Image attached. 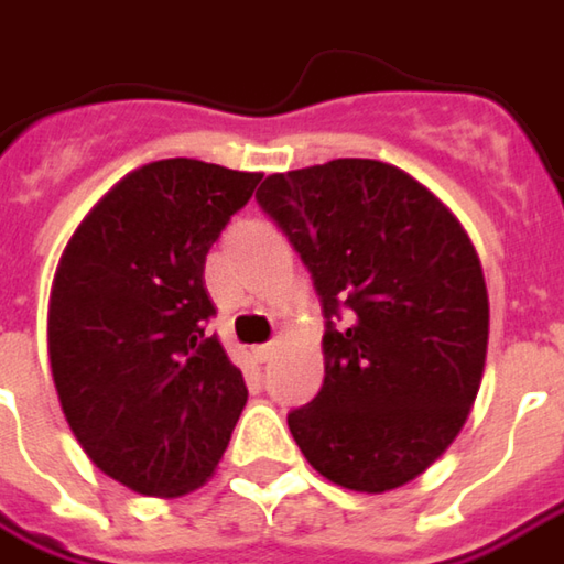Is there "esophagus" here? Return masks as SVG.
<instances>
[{
  "mask_svg": "<svg viewBox=\"0 0 564 564\" xmlns=\"http://www.w3.org/2000/svg\"><path fill=\"white\" fill-rule=\"evenodd\" d=\"M274 354H278V345H261V348H254V360L268 364V360H271Z\"/></svg>",
  "mask_w": 564,
  "mask_h": 564,
  "instance_id": "esophagus-1",
  "label": "esophagus"
}]
</instances>
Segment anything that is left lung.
Listing matches in <instances>:
<instances>
[{
	"instance_id": "8db88e82",
	"label": "left lung",
	"mask_w": 564,
	"mask_h": 564,
	"mask_svg": "<svg viewBox=\"0 0 564 564\" xmlns=\"http://www.w3.org/2000/svg\"><path fill=\"white\" fill-rule=\"evenodd\" d=\"M258 204L313 271L328 318L325 380L286 417L318 476L382 495L463 431L488 354L479 251L447 204L380 159L268 175ZM345 305L351 322L330 318Z\"/></svg>"
}]
</instances>
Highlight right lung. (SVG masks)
<instances>
[{"instance_id": "right-lung-1", "label": "right lung", "mask_w": 564, "mask_h": 564, "mask_svg": "<svg viewBox=\"0 0 564 564\" xmlns=\"http://www.w3.org/2000/svg\"><path fill=\"white\" fill-rule=\"evenodd\" d=\"M258 182L200 159L140 165L59 254L47 306L59 409L85 456L137 495L182 498L214 479L249 402L242 370L204 335V264Z\"/></svg>"}]
</instances>
